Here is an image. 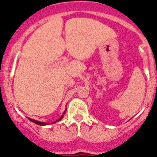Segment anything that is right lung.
Listing matches in <instances>:
<instances>
[{"label": "right lung", "instance_id": "obj_1", "mask_svg": "<svg viewBox=\"0 0 157 157\" xmlns=\"http://www.w3.org/2000/svg\"><path fill=\"white\" fill-rule=\"evenodd\" d=\"M66 109H65V111H64V112H63V115L61 116V117H60V118H59V119H58L57 121H55V122H52V123H51V124H55V123L58 122V121H61V120L63 119V117H64V115H65V113H66ZM28 119H29V121H32V122H33V123H34V124H37V125H40V126H44V125H48V124H48V123H45V122H41V121H35V120L31 119V118H28Z\"/></svg>", "mask_w": 157, "mask_h": 157}]
</instances>
